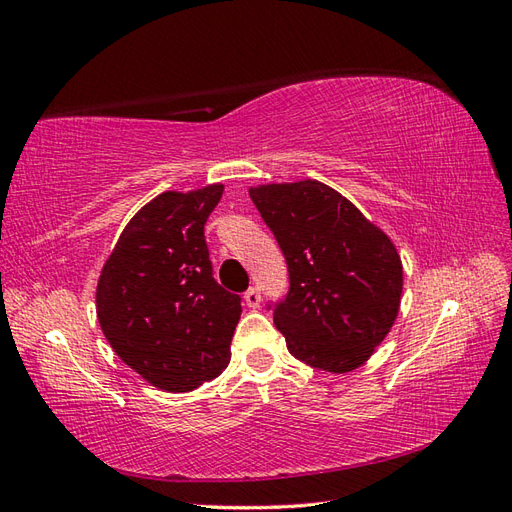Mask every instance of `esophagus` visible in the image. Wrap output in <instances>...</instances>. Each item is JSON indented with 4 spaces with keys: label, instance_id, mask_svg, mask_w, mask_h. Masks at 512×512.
Listing matches in <instances>:
<instances>
[{
    "label": "esophagus",
    "instance_id": "obj_1",
    "mask_svg": "<svg viewBox=\"0 0 512 512\" xmlns=\"http://www.w3.org/2000/svg\"><path fill=\"white\" fill-rule=\"evenodd\" d=\"M244 302H246V306H251V309H257L259 306V302H261V294H259V289L257 287H251L244 294Z\"/></svg>",
    "mask_w": 512,
    "mask_h": 512
}]
</instances>
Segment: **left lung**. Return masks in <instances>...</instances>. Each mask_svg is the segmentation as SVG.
<instances>
[{
  "mask_svg": "<svg viewBox=\"0 0 512 512\" xmlns=\"http://www.w3.org/2000/svg\"><path fill=\"white\" fill-rule=\"evenodd\" d=\"M248 195L287 259L289 294L274 324L289 354L339 375L362 367L399 315L397 246L324 182L259 184Z\"/></svg>",
  "mask_w": 512,
  "mask_h": 512,
  "instance_id": "obj_1",
  "label": "left lung"
}]
</instances>
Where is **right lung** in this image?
<instances>
[{
	"label": "right lung",
	"mask_w": 512,
	"mask_h": 512,
	"mask_svg": "<svg viewBox=\"0 0 512 512\" xmlns=\"http://www.w3.org/2000/svg\"><path fill=\"white\" fill-rule=\"evenodd\" d=\"M223 191V184H208L145 203L98 276L102 334L122 362L165 392L199 388L231 358L240 296L214 281L203 236Z\"/></svg>",
	"instance_id": "right-lung-1"
}]
</instances>
